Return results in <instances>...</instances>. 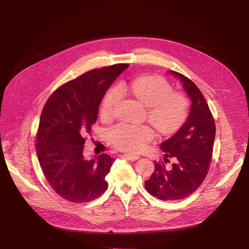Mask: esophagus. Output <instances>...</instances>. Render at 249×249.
I'll list each match as a JSON object with an SVG mask.
<instances>
[{
    "label": "esophagus",
    "mask_w": 249,
    "mask_h": 249,
    "mask_svg": "<svg viewBox=\"0 0 249 249\" xmlns=\"http://www.w3.org/2000/svg\"><path fill=\"white\" fill-rule=\"evenodd\" d=\"M124 157L125 158V159L130 160V161H136L139 159V156H136V155H131V154H124Z\"/></svg>",
    "instance_id": "obj_1"
}]
</instances>
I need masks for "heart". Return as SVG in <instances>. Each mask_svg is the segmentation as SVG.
I'll list each match as a JSON object with an SVG mask.
<instances>
[{
  "mask_svg": "<svg viewBox=\"0 0 249 249\" xmlns=\"http://www.w3.org/2000/svg\"><path fill=\"white\" fill-rule=\"evenodd\" d=\"M123 87L131 91L147 106L148 117L163 132H170L182 124L187 115L188 102L180 93H173L172 87L161 77L146 76L134 79ZM122 97L118 86L110 89L102 102L101 114L110 117ZM155 136L150 126L145 124H119L109 132L110 141L115 146L129 152H139Z\"/></svg>",
  "mask_w": 249,
  "mask_h": 249,
  "instance_id": "b5f03b06",
  "label": "heart"
}]
</instances>
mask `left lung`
Returning <instances> with one entry per match:
<instances>
[{
  "instance_id": "left-lung-1",
  "label": "left lung",
  "mask_w": 249,
  "mask_h": 249,
  "mask_svg": "<svg viewBox=\"0 0 249 249\" xmlns=\"http://www.w3.org/2000/svg\"><path fill=\"white\" fill-rule=\"evenodd\" d=\"M182 84L191 107L185 124L169 139L161 143L165 164L155 162V171L145 180L149 194L162 200H178L189 196L208 175L215 139V123L208 104L194 83L173 71H168Z\"/></svg>"
}]
</instances>
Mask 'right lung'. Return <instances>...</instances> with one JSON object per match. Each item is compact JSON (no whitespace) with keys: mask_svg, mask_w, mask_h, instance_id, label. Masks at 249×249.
<instances>
[{"mask_svg":"<svg viewBox=\"0 0 249 249\" xmlns=\"http://www.w3.org/2000/svg\"><path fill=\"white\" fill-rule=\"evenodd\" d=\"M127 64L83 73L53 93L41 112L36 153L44 177L55 192L71 202L91 201L106 191L113 159L107 154L87 160L84 136L91 131L103 97Z\"/></svg>","mask_w":249,"mask_h":249,"instance_id":"1","label":"right lung"}]
</instances>
